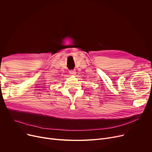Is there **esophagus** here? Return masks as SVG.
Listing matches in <instances>:
<instances>
[{
  "mask_svg": "<svg viewBox=\"0 0 152 152\" xmlns=\"http://www.w3.org/2000/svg\"><path fill=\"white\" fill-rule=\"evenodd\" d=\"M69 74L71 75H75L76 74V71H75V70L71 69V70H70V71H69Z\"/></svg>",
  "mask_w": 152,
  "mask_h": 152,
  "instance_id": "34e87169",
  "label": "esophagus"
}]
</instances>
